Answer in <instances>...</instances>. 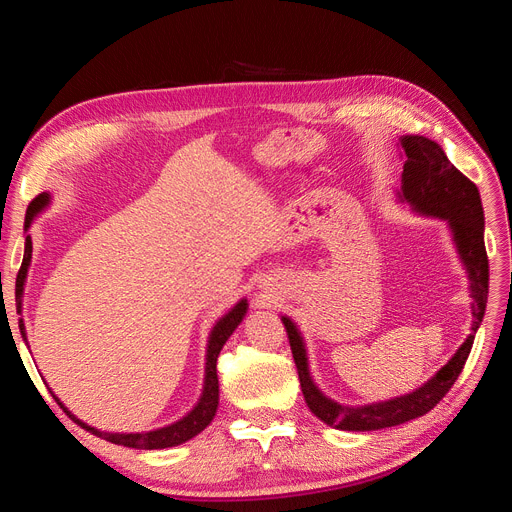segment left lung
Returning <instances> with one entry per match:
<instances>
[{"instance_id": "1", "label": "left lung", "mask_w": 512, "mask_h": 512, "mask_svg": "<svg viewBox=\"0 0 512 512\" xmlns=\"http://www.w3.org/2000/svg\"><path fill=\"white\" fill-rule=\"evenodd\" d=\"M399 149L404 156V173H401V188L397 192L399 203H408L414 213L438 218L448 224L459 260L470 280L472 327L466 342L451 356V361L412 393L367 406H344L318 389L309 374L305 339L297 324L288 316H282L307 408L322 423L342 431H376L427 414L451 391L459 378L487 307L489 260L485 252V213L480 205L478 188L466 175L459 173L436 141L418 134H406L399 136Z\"/></svg>"}]
</instances>
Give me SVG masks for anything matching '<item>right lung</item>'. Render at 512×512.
Segmentation results:
<instances>
[{"label": "right lung", "instance_id": "obj_1", "mask_svg": "<svg viewBox=\"0 0 512 512\" xmlns=\"http://www.w3.org/2000/svg\"><path fill=\"white\" fill-rule=\"evenodd\" d=\"M51 194L49 192H42L40 196H36L32 203L27 207V215H25V232L29 230V226L34 224V220L38 215L51 205ZM29 265H32V237H25V254H23V262H21V269L17 275V288H14V297H17V314H23V290H25V280H27V271ZM247 299H241L235 303V307H230L228 312L213 324V329L209 333L207 339V354H205V382H203V393H200V399L196 401V406L185 414L179 421L170 423L166 427L160 429H153V431H141V433H113V431H100L96 427H91L87 423H83L81 418H76L64 404H61L59 397L53 393L57 404L64 408V412L72 418L76 425H81L83 429H87L89 433H94V436L106 440V442H113V444H121V446H128V448H141V451H153V448H170V446H179L183 442L192 440L194 436H198L200 431H203L211 421L215 412H218V404H220V384H218V356L220 350L224 348V344L228 342V337L235 333V329L241 324V320L247 314ZM19 329L21 335L27 344V333H25V322L23 316L19 318Z\"/></svg>", "mask_w": 512, "mask_h": 512}]
</instances>
